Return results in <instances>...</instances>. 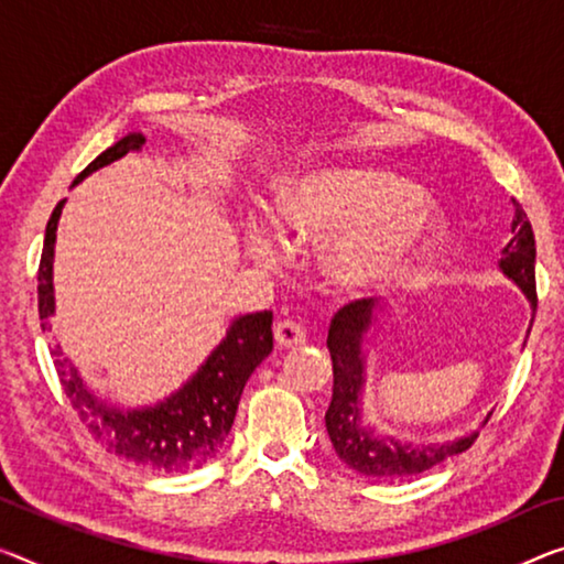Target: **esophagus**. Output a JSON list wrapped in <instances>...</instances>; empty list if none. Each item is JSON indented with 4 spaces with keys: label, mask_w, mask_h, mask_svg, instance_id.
Segmentation results:
<instances>
[{
    "label": "esophagus",
    "mask_w": 564,
    "mask_h": 564,
    "mask_svg": "<svg viewBox=\"0 0 564 564\" xmlns=\"http://www.w3.org/2000/svg\"><path fill=\"white\" fill-rule=\"evenodd\" d=\"M305 327L292 323V319H280V323L274 325V340L280 348H297V345L305 343Z\"/></svg>",
    "instance_id": "34e87169"
}]
</instances>
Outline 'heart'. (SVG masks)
Returning <instances> with one entry per match:
<instances>
[{
	"mask_svg": "<svg viewBox=\"0 0 564 564\" xmlns=\"http://www.w3.org/2000/svg\"><path fill=\"white\" fill-rule=\"evenodd\" d=\"M276 227L294 239H327L323 264L345 290L388 288L444 234V212L411 181L370 166H312L276 188ZM249 254L276 264L282 247L264 221H247Z\"/></svg>",
	"mask_w": 564,
	"mask_h": 564,
	"instance_id": "b5f03b06",
	"label": "heart"
}]
</instances>
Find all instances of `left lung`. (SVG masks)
I'll use <instances>...</instances> for the list:
<instances>
[{
    "label": "left lung",
    "instance_id": "8db88e82",
    "mask_svg": "<svg viewBox=\"0 0 564 564\" xmlns=\"http://www.w3.org/2000/svg\"><path fill=\"white\" fill-rule=\"evenodd\" d=\"M514 204L512 239L501 249L499 272L512 280L536 310L534 292V234L522 206ZM393 307H376V300H358L337 312L327 330V350L333 358V401L325 411V429L333 448L348 469L378 479H403L433 469L446 458L466 452L476 431L444 441H401L362 419V391L368 380V343ZM532 330V323H530ZM527 330V335H530ZM489 419V413H487ZM484 419V421H487Z\"/></svg>",
    "mask_w": 564,
    "mask_h": 564
}]
</instances>
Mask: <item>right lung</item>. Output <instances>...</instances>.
Masks as SVG:
<instances>
[{
  "mask_svg": "<svg viewBox=\"0 0 564 564\" xmlns=\"http://www.w3.org/2000/svg\"><path fill=\"white\" fill-rule=\"evenodd\" d=\"M145 143L143 133H128L88 163L73 186L80 184L102 166L138 151ZM65 198L52 212L45 229L37 272V302L42 333H52L50 317L55 315V284H52V262H55L57 224L63 216ZM52 358L73 409L88 426L93 438L102 448L155 474H184L202 469L221 452L227 441L241 391L249 376L272 352V312H249L231 319L221 343L206 355L192 378L178 391L151 405L120 409L88 388L80 370L67 358L63 348L52 345Z\"/></svg>",
  "mask_w": 564,
  "mask_h": 564,
  "instance_id": "right-lung-1",
  "label": "right lung"
}]
</instances>
